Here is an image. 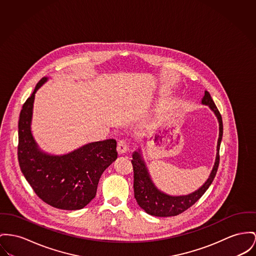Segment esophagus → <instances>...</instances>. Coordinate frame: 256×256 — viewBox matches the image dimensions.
<instances>
[{"mask_svg": "<svg viewBox=\"0 0 256 256\" xmlns=\"http://www.w3.org/2000/svg\"><path fill=\"white\" fill-rule=\"evenodd\" d=\"M127 150H128V146H127L126 142L123 140H120L118 144V154L121 155V154H126Z\"/></svg>", "mask_w": 256, "mask_h": 256, "instance_id": "obj_1", "label": "esophagus"}]
</instances>
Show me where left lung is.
Segmentation results:
<instances>
[{
	"label": "left lung",
	"mask_w": 256,
	"mask_h": 256,
	"mask_svg": "<svg viewBox=\"0 0 256 256\" xmlns=\"http://www.w3.org/2000/svg\"><path fill=\"white\" fill-rule=\"evenodd\" d=\"M202 104L208 106L216 114L220 124V136L218 140L214 165L206 182L199 189L188 195H180V196H172L167 193H164L163 191L156 188V186L154 184L150 178V172L148 170V167L144 163V160L142 156L140 150H138L136 152H133L132 165L134 170L135 198L138 204L146 214L150 216L167 218V216H174L184 212L192 204H195L203 196L206 189L212 184L216 174L218 164H220V142H222V135H223L222 118L216 104L212 101L208 91H204V97L202 98Z\"/></svg>",
	"instance_id": "left-lung-1"
}]
</instances>
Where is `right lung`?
<instances>
[{"mask_svg": "<svg viewBox=\"0 0 256 256\" xmlns=\"http://www.w3.org/2000/svg\"><path fill=\"white\" fill-rule=\"evenodd\" d=\"M42 78L24 102L18 121V162L34 193L54 208L76 210L96 196L99 180L118 158L116 140L89 142L63 155L42 152L31 131L34 94L48 82Z\"/></svg>", "mask_w": 256, "mask_h": 256, "instance_id": "add662e5", "label": "right lung"}]
</instances>
